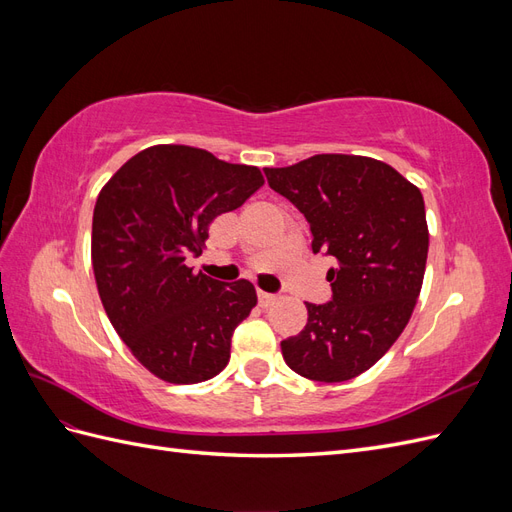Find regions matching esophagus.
<instances>
[{"label": "esophagus", "instance_id": "1", "mask_svg": "<svg viewBox=\"0 0 512 512\" xmlns=\"http://www.w3.org/2000/svg\"><path fill=\"white\" fill-rule=\"evenodd\" d=\"M275 301H277L275 294H271V292H258V303H260L262 307H269V305H273Z\"/></svg>", "mask_w": 512, "mask_h": 512}]
</instances>
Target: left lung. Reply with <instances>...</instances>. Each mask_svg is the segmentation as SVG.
Instances as JSON below:
<instances>
[{
	"instance_id": "1",
	"label": "left lung",
	"mask_w": 512,
	"mask_h": 512,
	"mask_svg": "<svg viewBox=\"0 0 512 512\" xmlns=\"http://www.w3.org/2000/svg\"><path fill=\"white\" fill-rule=\"evenodd\" d=\"M265 175L305 215L314 254L335 260L331 301L305 303L307 324L282 342L284 361L316 382L352 380L382 359L412 316L429 250L423 194L393 166L344 153Z\"/></svg>"
}]
</instances>
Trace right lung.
<instances>
[{"instance_id":"1","label":"right lung","mask_w":512,"mask_h":512,"mask_svg":"<svg viewBox=\"0 0 512 512\" xmlns=\"http://www.w3.org/2000/svg\"><path fill=\"white\" fill-rule=\"evenodd\" d=\"M265 183L256 166L185 145L136 153L94 209L91 265L106 316L151 374L173 384L218 376L230 339L256 305L250 282H218L185 265L209 224Z\"/></svg>"}]
</instances>
